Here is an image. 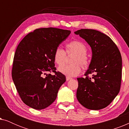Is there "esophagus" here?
Wrapping results in <instances>:
<instances>
[{
	"mask_svg": "<svg viewBox=\"0 0 129 129\" xmlns=\"http://www.w3.org/2000/svg\"><path fill=\"white\" fill-rule=\"evenodd\" d=\"M70 79H72L71 77H70L69 76H66V80L67 81H69V80H70Z\"/></svg>",
	"mask_w": 129,
	"mask_h": 129,
	"instance_id": "1",
	"label": "esophagus"
}]
</instances>
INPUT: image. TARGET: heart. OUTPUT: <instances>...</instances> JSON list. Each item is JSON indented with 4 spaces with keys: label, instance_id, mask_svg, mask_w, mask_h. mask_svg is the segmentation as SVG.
Instances as JSON below:
<instances>
[{
    "label": "heart",
    "instance_id": "obj_1",
    "mask_svg": "<svg viewBox=\"0 0 129 129\" xmlns=\"http://www.w3.org/2000/svg\"><path fill=\"white\" fill-rule=\"evenodd\" d=\"M87 48L83 42L79 40H72L66 45V52L62 49L57 47L54 52V60L58 66L64 64L66 59V53L68 55L75 54L72 63L73 64L65 65L59 68L58 70L67 76H76L81 72L82 69H87L89 66V58L87 53ZM81 65H80V64Z\"/></svg>",
    "mask_w": 129,
    "mask_h": 129
}]
</instances>
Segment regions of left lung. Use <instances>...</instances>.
Listing matches in <instances>:
<instances>
[{"mask_svg":"<svg viewBox=\"0 0 129 129\" xmlns=\"http://www.w3.org/2000/svg\"><path fill=\"white\" fill-rule=\"evenodd\" d=\"M90 46L92 58L85 77L77 78L76 97L90 110H100L111 103L119 93L121 81V56L114 42L106 35L93 29L75 31ZM92 74V78L88 75Z\"/></svg>","mask_w":129,"mask_h":129,"instance_id":"8db88e82","label":"left lung"}]
</instances>
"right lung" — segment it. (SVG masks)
Segmentation results:
<instances>
[{"mask_svg": "<svg viewBox=\"0 0 129 129\" xmlns=\"http://www.w3.org/2000/svg\"><path fill=\"white\" fill-rule=\"evenodd\" d=\"M70 32L54 27L36 29L17 46L12 76L19 96L28 106L41 110L56 100L66 77L56 71L54 52Z\"/></svg>", "mask_w": 129, "mask_h": 129, "instance_id": "1", "label": "right lung"}]
</instances>
